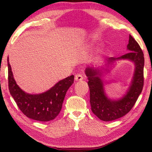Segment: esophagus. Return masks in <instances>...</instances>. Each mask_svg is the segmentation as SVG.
<instances>
[{
	"mask_svg": "<svg viewBox=\"0 0 152 152\" xmlns=\"http://www.w3.org/2000/svg\"><path fill=\"white\" fill-rule=\"evenodd\" d=\"M84 77H83V76L81 74H77L75 76V80L76 81H81L82 80Z\"/></svg>",
	"mask_w": 152,
	"mask_h": 152,
	"instance_id": "1",
	"label": "esophagus"
}]
</instances>
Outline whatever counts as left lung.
I'll return each mask as SVG.
<instances>
[{
  "mask_svg": "<svg viewBox=\"0 0 152 152\" xmlns=\"http://www.w3.org/2000/svg\"><path fill=\"white\" fill-rule=\"evenodd\" d=\"M129 53L121 57L107 59V64H112L119 59H128L135 64V70L132 84L128 91L122 98L117 100L108 98L104 90L102 77L103 72L97 68L88 66L85 73L88 77L90 89V103L91 111L101 120L107 122L118 119L125 115L134 107L142 92L144 84V54L137 41L129 35L127 45ZM109 72V69L107 70Z\"/></svg>",
  "mask_w": 152,
  "mask_h": 152,
  "instance_id": "8db88e82",
  "label": "left lung"
}]
</instances>
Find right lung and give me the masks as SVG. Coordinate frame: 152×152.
I'll use <instances>...</instances> for the list:
<instances>
[{"label": "right lung", "instance_id": "obj_1", "mask_svg": "<svg viewBox=\"0 0 152 152\" xmlns=\"http://www.w3.org/2000/svg\"><path fill=\"white\" fill-rule=\"evenodd\" d=\"M8 86L10 93L22 113L34 120L48 122L54 120L61 111L68 89L74 82V75L59 81L41 94H29L21 90L14 80L7 58Z\"/></svg>", "mask_w": 152, "mask_h": 152}]
</instances>
